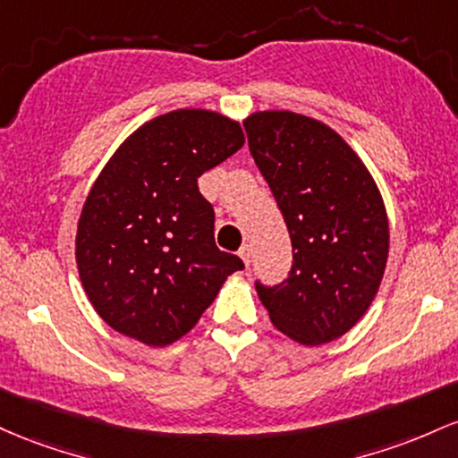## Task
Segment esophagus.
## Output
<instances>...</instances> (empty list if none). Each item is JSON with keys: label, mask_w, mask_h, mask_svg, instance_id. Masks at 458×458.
<instances>
[{"label": "esophagus", "mask_w": 458, "mask_h": 458, "mask_svg": "<svg viewBox=\"0 0 458 458\" xmlns=\"http://www.w3.org/2000/svg\"><path fill=\"white\" fill-rule=\"evenodd\" d=\"M238 253H240V257H242L246 268H249V266H250V246L249 244H242V249H240Z\"/></svg>", "instance_id": "esophagus-1"}]
</instances>
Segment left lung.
<instances>
[{
  "label": "left lung",
  "mask_w": 458,
  "mask_h": 458,
  "mask_svg": "<svg viewBox=\"0 0 458 458\" xmlns=\"http://www.w3.org/2000/svg\"><path fill=\"white\" fill-rule=\"evenodd\" d=\"M250 156L290 231V275L255 281L272 325L318 346L342 337L368 311L389 253V225L372 174L325 123L285 110L244 121Z\"/></svg>",
  "instance_id": "8db88e82"
}]
</instances>
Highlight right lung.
Returning a JSON list of instances; mask_svg holds the SVG:
<instances>
[{
    "label": "right lung",
    "mask_w": 458,
    "mask_h": 458,
    "mask_svg": "<svg viewBox=\"0 0 458 458\" xmlns=\"http://www.w3.org/2000/svg\"><path fill=\"white\" fill-rule=\"evenodd\" d=\"M244 145L240 123L174 110L118 147L90 188L75 257L92 307L114 331L166 346L199 322L244 264L214 240V208L197 179Z\"/></svg>",
    "instance_id": "add662e5"
}]
</instances>
